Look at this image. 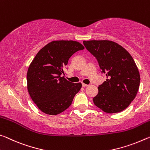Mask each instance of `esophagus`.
I'll return each instance as SVG.
<instances>
[{
  "instance_id": "34e87169",
  "label": "esophagus",
  "mask_w": 150,
  "mask_h": 150,
  "mask_svg": "<svg viewBox=\"0 0 150 150\" xmlns=\"http://www.w3.org/2000/svg\"><path fill=\"white\" fill-rule=\"evenodd\" d=\"M88 85H87V84H85V83H82V86L83 87H87Z\"/></svg>"
}]
</instances>
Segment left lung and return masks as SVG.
<instances>
[{
	"label": "left lung",
	"instance_id": "obj_1",
	"mask_svg": "<svg viewBox=\"0 0 150 150\" xmlns=\"http://www.w3.org/2000/svg\"><path fill=\"white\" fill-rule=\"evenodd\" d=\"M83 45L107 76L93 99L94 104L108 113L124 110L135 99L140 83L138 69L132 57L121 45L111 41H84Z\"/></svg>",
	"mask_w": 150,
	"mask_h": 150
}]
</instances>
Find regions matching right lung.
Segmentation results:
<instances>
[{
  "label": "right lung",
  "mask_w": 150,
  "mask_h": 150,
  "mask_svg": "<svg viewBox=\"0 0 150 150\" xmlns=\"http://www.w3.org/2000/svg\"><path fill=\"white\" fill-rule=\"evenodd\" d=\"M83 49L84 47L77 41H52L38 52L30 63L27 75L28 91L43 113L57 115L71 105L82 85L62 76L69 58Z\"/></svg>",
  "instance_id": "right-lung-1"
}]
</instances>
